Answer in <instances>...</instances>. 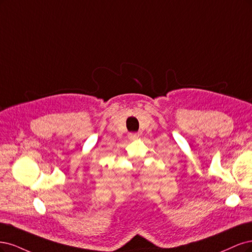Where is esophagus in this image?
Segmentation results:
<instances>
[{
    "label": "esophagus",
    "instance_id": "esophagus-1",
    "mask_svg": "<svg viewBox=\"0 0 252 252\" xmlns=\"http://www.w3.org/2000/svg\"><path fill=\"white\" fill-rule=\"evenodd\" d=\"M138 137H139V134H137V133H131V134H128V139H129V140H135V139H137Z\"/></svg>",
    "mask_w": 252,
    "mask_h": 252
}]
</instances>
